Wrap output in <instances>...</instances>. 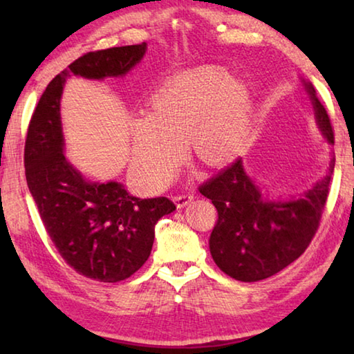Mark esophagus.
Instances as JSON below:
<instances>
[{
    "mask_svg": "<svg viewBox=\"0 0 354 354\" xmlns=\"http://www.w3.org/2000/svg\"><path fill=\"white\" fill-rule=\"evenodd\" d=\"M190 200H192V195L190 194H181V195H176L175 196V201H176L178 207L187 206L189 203H190Z\"/></svg>",
    "mask_w": 354,
    "mask_h": 354,
    "instance_id": "34e87169",
    "label": "esophagus"
}]
</instances>
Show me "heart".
<instances>
[{"label":"heart","mask_w":354,"mask_h":354,"mask_svg":"<svg viewBox=\"0 0 354 354\" xmlns=\"http://www.w3.org/2000/svg\"><path fill=\"white\" fill-rule=\"evenodd\" d=\"M251 95L247 84L218 67H200L165 81L149 100V113L133 118V173L160 189L185 158L184 140L206 165L230 162L247 145Z\"/></svg>","instance_id":"obj_1"}]
</instances>
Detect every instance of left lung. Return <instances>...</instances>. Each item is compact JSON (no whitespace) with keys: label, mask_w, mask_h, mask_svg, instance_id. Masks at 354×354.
Returning a JSON list of instances; mask_svg holds the SVG:
<instances>
[{"label":"left lung","mask_w":354,"mask_h":354,"mask_svg":"<svg viewBox=\"0 0 354 354\" xmlns=\"http://www.w3.org/2000/svg\"><path fill=\"white\" fill-rule=\"evenodd\" d=\"M317 124L334 145V129L313 84H306ZM331 171L301 198L272 203L261 198L259 189L247 176L239 158L198 190L217 209V221L209 248L218 268L227 277L254 283L273 277L301 256L319 230L325 209Z\"/></svg>","instance_id":"8db88e82"}]
</instances>
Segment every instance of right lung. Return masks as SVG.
Returning <instances> with one entry per match:
<instances>
[{
    "label": "right lung",
    "mask_w": 354,
    "mask_h": 354,
    "mask_svg": "<svg viewBox=\"0 0 354 354\" xmlns=\"http://www.w3.org/2000/svg\"><path fill=\"white\" fill-rule=\"evenodd\" d=\"M147 44L113 46L77 57L48 84L28 127L25 175L40 218L62 259L100 283L129 278L147 262L154 226L175 203L131 196L118 183H88L64 156L61 93L67 77L123 76L140 61Z\"/></svg>",
    "instance_id": "1"
}]
</instances>
